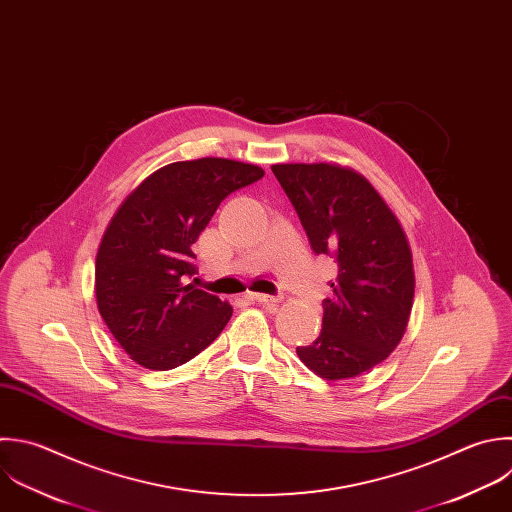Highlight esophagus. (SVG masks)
<instances>
[{
	"label": "esophagus",
	"instance_id": "obj_1",
	"mask_svg": "<svg viewBox=\"0 0 512 512\" xmlns=\"http://www.w3.org/2000/svg\"><path fill=\"white\" fill-rule=\"evenodd\" d=\"M250 300L258 302V304H278L282 298L280 296H270V294H258V292H250L248 294Z\"/></svg>",
	"mask_w": 512,
	"mask_h": 512
}]
</instances>
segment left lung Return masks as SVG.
<instances>
[{
  "label": "left lung",
  "mask_w": 512,
  "mask_h": 512,
  "mask_svg": "<svg viewBox=\"0 0 512 512\" xmlns=\"http://www.w3.org/2000/svg\"><path fill=\"white\" fill-rule=\"evenodd\" d=\"M310 246L336 260L332 296L322 302V330L300 360L326 380H346L388 358L404 336L414 268L406 234L372 188L340 164H274Z\"/></svg>",
  "instance_id": "1"
}]
</instances>
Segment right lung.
Listing matches in <instances>:
<instances>
[{
  "instance_id": "obj_1",
  "label": "right lung",
  "mask_w": 512,
  "mask_h": 512,
  "mask_svg": "<svg viewBox=\"0 0 512 512\" xmlns=\"http://www.w3.org/2000/svg\"><path fill=\"white\" fill-rule=\"evenodd\" d=\"M262 176L260 166L226 158L174 162L148 176L110 220L96 256V302L140 366L186 364L228 324L232 306L188 284L192 244L228 194Z\"/></svg>"
}]
</instances>
